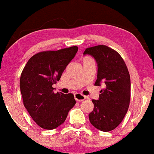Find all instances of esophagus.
Instances as JSON below:
<instances>
[{
  "mask_svg": "<svg viewBox=\"0 0 154 154\" xmlns=\"http://www.w3.org/2000/svg\"><path fill=\"white\" fill-rule=\"evenodd\" d=\"M74 99L76 100V101L82 102L85 100L86 97L84 96V95H82L81 93H75V94H74Z\"/></svg>",
  "mask_w": 154,
  "mask_h": 154,
  "instance_id": "1",
  "label": "esophagus"
}]
</instances>
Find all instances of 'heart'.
Returning a JSON list of instances; mask_svg holds the SVG:
<instances>
[{"instance_id": "b5f03b06", "label": "heart", "mask_w": 154, "mask_h": 154, "mask_svg": "<svg viewBox=\"0 0 154 154\" xmlns=\"http://www.w3.org/2000/svg\"><path fill=\"white\" fill-rule=\"evenodd\" d=\"M86 58H88V57H84V59H86Z\"/></svg>"}]
</instances>
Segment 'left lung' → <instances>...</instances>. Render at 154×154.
I'll use <instances>...</instances> for the list:
<instances>
[{
	"instance_id": "8db88e82",
	"label": "left lung",
	"mask_w": 154,
	"mask_h": 154,
	"mask_svg": "<svg viewBox=\"0 0 154 154\" xmlns=\"http://www.w3.org/2000/svg\"><path fill=\"white\" fill-rule=\"evenodd\" d=\"M84 54L93 56L98 64L95 85L105 84L99 100H92L94 108L89 114L90 122L102 131L114 130L122 122L130 104L131 80L128 67L117 51L104 45L86 48Z\"/></svg>"
}]
</instances>
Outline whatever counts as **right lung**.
<instances>
[{"instance_id":"obj_1","label":"right lung","mask_w":154,"mask_h":154,"mask_svg":"<svg viewBox=\"0 0 154 154\" xmlns=\"http://www.w3.org/2000/svg\"><path fill=\"white\" fill-rule=\"evenodd\" d=\"M77 46L44 51L32 56L20 76V87L23 105L39 127L51 130L64 122L75 105L72 93H54L52 85L60 80Z\"/></svg>"}]
</instances>
